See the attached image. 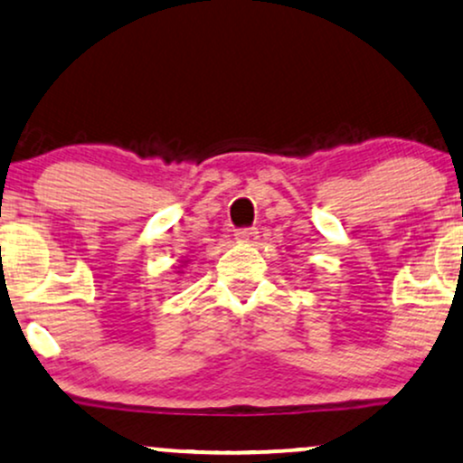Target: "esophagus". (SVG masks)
Here are the masks:
<instances>
[{
  "label": "esophagus",
  "mask_w": 463,
  "mask_h": 463,
  "mask_svg": "<svg viewBox=\"0 0 463 463\" xmlns=\"http://www.w3.org/2000/svg\"><path fill=\"white\" fill-rule=\"evenodd\" d=\"M235 239L243 243H254L256 239H259V231H256V228H241V231H237Z\"/></svg>",
  "instance_id": "1"
}]
</instances>
